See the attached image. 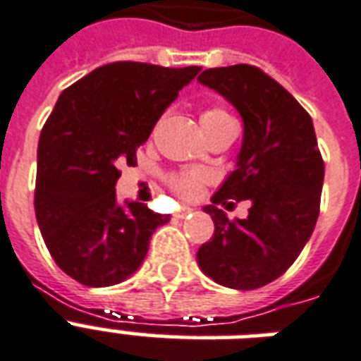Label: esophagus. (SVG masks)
Here are the masks:
<instances>
[{"instance_id":"34e87169","label":"esophagus","mask_w":361,"mask_h":361,"mask_svg":"<svg viewBox=\"0 0 361 361\" xmlns=\"http://www.w3.org/2000/svg\"><path fill=\"white\" fill-rule=\"evenodd\" d=\"M191 212H192L191 208H187V206H183V208H180V209H178V212H176L174 217H176V219H183V217H187V215L191 214Z\"/></svg>"}]
</instances>
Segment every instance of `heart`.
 Instances as JSON below:
<instances>
[{"instance_id":"b5f03b06","label":"heart","mask_w":361,"mask_h":361,"mask_svg":"<svg viewBox=\"0 0 361 361\" xmlns=\"http://www.w3.org/2000/svg\"><path fill=\"white\" fill-rule=\"evenodd\" d=\"M221 118H228V112L225 109H221V106H209V109H206L202 112L200 121L221 120ZM204 181H206V174L200 172V170H185V172H178V174L169 176L170 187L183 198L197 197Z\"/></svg>"}]
</instances>
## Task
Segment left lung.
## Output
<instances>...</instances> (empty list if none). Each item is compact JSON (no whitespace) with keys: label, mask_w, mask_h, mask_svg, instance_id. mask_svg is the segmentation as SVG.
I'll use <instances>...</instances> for the list:
<instances>
[{"label":"left lung","mask_w":361,"mask_h":361,"mask_svg":"<svg viewBox=\"0 0 361 361\" xmlns=\"http://www.w3.org/2000/svg\"><path fill=\"white\" fill-rule=\"evenodd\" d=\"M197 80L243 120L236 170L204 208L215 232L198 249V266L219 285L255 290L285 274L313 234L324 161L311 116L264 71L240 63L206 69ZM231 197L252 202L245 220L216 208Z\"/></svg>","instance_id":"left-lung-1"}]
</instances>
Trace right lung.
<instances>
[{"instance_id":"1","label":"right lung","mask_w":361,"mask_h":361,"mask_svg":"<svg viewBox=\"0 0 361 361\" xmlns=\"http://www.w3.org/2000/svg\"><path fill=\"white\" fill-rule=\"evenodd\" d=\"M200 69L116 61L59 95L39 138L35 215L56 264L82 285L130 277L170 221L142 202L118 204V166L136 164V149Z\"/></svg>"}]
</instances>
